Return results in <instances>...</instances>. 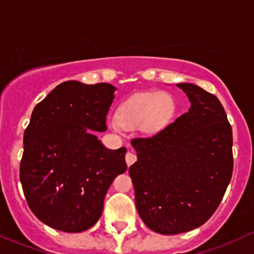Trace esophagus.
I'll return each instance as SVG.
<instances>
[{
  "label": "esophagus",
  "instance_id": "1",
  "mask_svg": "<svg viewBox=\"0 0 254 254\" xmlns=\"http://www.w3.org/2000/svg\"><path fill=\"white\" fill-rule=\"evenodd\" d=\"M135 160H137V156H135L133 153H130V151H128V153L126 154V163H127V165L130 166L133 163H134Z\"/></svg>",
  "mask_w": 254,
  "mask_h": 254
}]
</instances>
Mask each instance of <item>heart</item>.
Instances as JSON below:
<instances>
[{
  "label": "heart",
  "mask_w": 254,
  "mask_h": 254,
  "mask_svg": "<svg viewBox=\"0 0 254 254\" xmlns=\"http://www.w3.org/2000/svg\"><path fill=\"white\" fill-rule=\"evenodd\" d=\"M174 114V101L163 91H149L130 96L119 108L116 116L108 117V126L114 132L125 128H140L145 133L161 129Z\"/></svg>",
  "instance_id": "heart-1"
}]
</instances>
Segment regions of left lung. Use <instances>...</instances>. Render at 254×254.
<instances>
[{
    "instance_id": "obj_1",
    "label": "left lung",
    "mask_w": 254,
    "mask_h": 254,
    "mask_svg": "<svg viewBox=\"0 0 254 254\" xmlns=\"http://www.w3.org/2000/svg\"><path fill=\"white\" fill-rule=\"evenodd\" d=\"M190 108L160 132L135 138L129 167L135 206L144 224L163 235L202 226L216 210L234 169L232 129L213 94L180 83Z\"/></svg>"
}]
</instances>
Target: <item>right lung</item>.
Masks as SVG:
<instances>
[{"label": "right lung", "instance_id": "1", "mask_svg": "<svg viewBox=\"0 0 254 254\" xmlns=\"http://www.w3.org/2000/svg\"><path fill=\"white\" fill-rule=\"evenodd\" d=\"M116 87L68 80L33 110L24 132L19 179L34 215L52 229L82 232L101 216L115 177L127 170V149L111 150L106 130Z\"/></svg>", "mask_w": 254, "mask_h": 254}]
</instances>
